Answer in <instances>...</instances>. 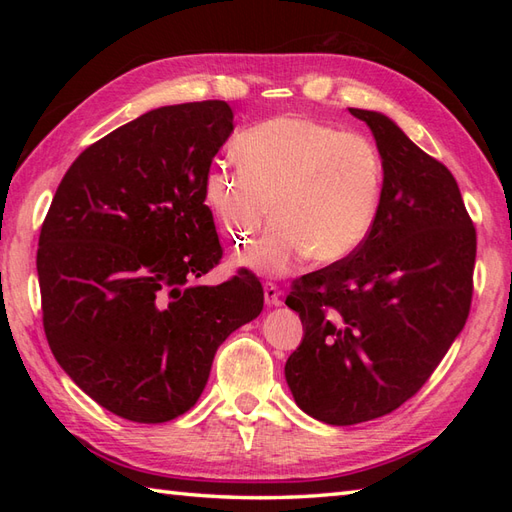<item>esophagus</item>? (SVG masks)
Wrapping results in <instances>:
<instances>
[{
	"label": "esophagus",
	"instance_id": "34e87169",
	"mask_svg": "<svg viewBox=\"0 0 512 512\" xmlns=\"http://www.w3.org/2000/svg\"><path fill=\"white\" fill-rule=\"evenodd\" d=\"M264 301L266 306H279L281 303V290L279 286L273 284V281H266L264 284Z\"/></svg>",
	"mask_w": 512,
	"mask_h": 512
}]
</instances>
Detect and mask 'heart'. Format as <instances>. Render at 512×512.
I'll list each match as a JSON object with an SVG mask.
<instances>
[{
	"instance_id": "b5f03b06",
	"label": "heart",
	"mask_w": 512,
	"mask_h": 512,
	"mask_svg": "<svg viewBox=\"0 0 512 512\" xmlns=\"http://www.w3.org/2000/svg\"><path fill=\"white\" fill-rule=\"evenodd\" d=\"M235 165L213 162L204 200L222 235L244 246L273 211L262 239L237 255L257 275L281 277L308 255L339 264L372 235L383 200L385 167L363 134L306 116H275L244 129Z\"/></svg>"
}]
</instances>
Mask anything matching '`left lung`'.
Wrapping results in <instances>:
<instances>
[{
  "mask_svg": "<svg viewBox=\"0 0 512 512\" xmlns=\"http://www.w3.org/2000/svg\"><path fill=\"white\" fill-rule=\"evenodd\" d=\"M350 114L383 158L378 220L352 257L303 275L286 299L306 332L288 387L336 427L385 416L427 383L469 317L477 248L453 173L385 114Z\"/></svg>",
  "mask_w": 512,
  "mask_h": 512,
  "instance_id": "left-lung-1",
  "label": "left lung"
}]
</instances>
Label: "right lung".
<instances>
[{"instance_id":"add662e5","label":"right lung","mask_w":512,"mask_h":512,"mask_svg":"<svg viewBox=\"0 0 512 512\" xmlns=\"http://www.w3.org/2000/svg\"><path fill=\"white\" fill-rule=\"evenodd\" d=\"M231 132L224 101L138 116L72 162L43 220L37 275L50 350L125 420L189 411L217 347L264 308L255 277L193 284L222 259L204 176Z\"/></svg>"}]
</instances>
